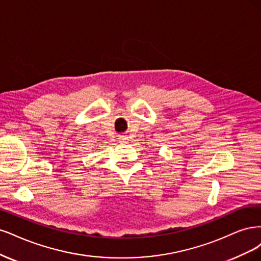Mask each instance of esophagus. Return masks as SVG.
I'll use <instances>...</instances> for the list:
<instances>
[{
    "instance_id": "34e87169",
    "label": "esophagus",
    "mask_w": 261,
    "mask_h": 261,
    "mask_svg": "<svg viewBox=\"0 0 261 261\" xmlns=\"http://www.w3.org/2000/svg\"><path fill=\"white\" fill-rule=\"evenodd\" d=\"M128 139H129L128 136H124V134H122V136L119 137V141H120V142H127Z\"/></svg>"
}]
</instances>
